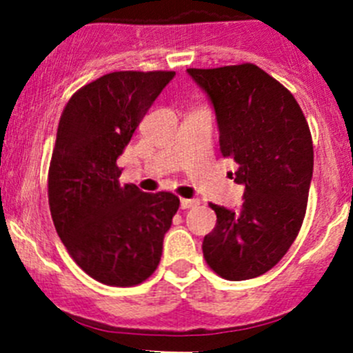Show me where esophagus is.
<instances>
[{
	"label": "esophagus",
	"mask_w": 353,
	"mask_h": 353,
	"mask_svg": "<svg viewBox=\"0 0 353 353\" xmlns=\"http://www.w3.org/2000/svg\"><path fill=\"white\" fill-rule=\"evenodd\" d=\"M196 205H200V200H196V198H183L181 200V208H193Z\"/></svg>",
	"instance_id": "esophagus-1"
}]
</instances>
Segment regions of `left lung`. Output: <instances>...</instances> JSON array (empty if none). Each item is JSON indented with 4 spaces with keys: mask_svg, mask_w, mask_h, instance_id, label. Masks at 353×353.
Masks as SVG:
<instances>
[{
    "mask_svg": "<svg viewBox=\"0 0 353 353\" xmlns=\"http://www.w3.org/2000/svg\"><path fill=\"white\" fill-rule=\"evenodd\" d=\"M215 110L224 157L245 186L238 210L210 203L217 215L203 238L210 269L229 281L271 271L295 241L314 170L309 124L293 94L253 63L188 68Z\"/></svg>",
    "mask_w": 353,
    "mask_h": 353,
    "instance_id": "left-lung-1",
    "label": "left lung"
}]
</instances>
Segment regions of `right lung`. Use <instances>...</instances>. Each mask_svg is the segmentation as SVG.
Here are the masks:
<instances>
[{
	"mask_svg": "<svg viewBox=\"0 0 353 353\" xmlns=\"http://www.w3.org/2000/svg\"><path fill=\"white\" fill-rule=\"evenodd\" d=\"M176 72H112L72 94L48 172L54 229L79 268L108 286H136L159 268L179 208L167 191L121 186L117 159Z\"/></svg>",
	"mask_w": 353,
	"mask_h": 353,
	"instance_id": "1",
	"label": "right lung"
}]
</instances>
